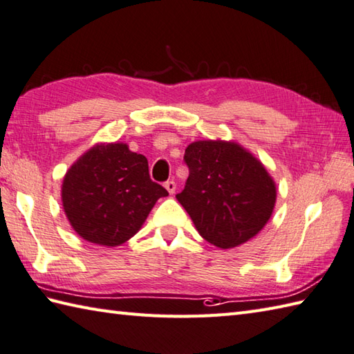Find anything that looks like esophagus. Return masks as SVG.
Wrapping results in <instances>:
<instances>
[{
	"label": "esophagus",
	"mask_w": 354,
	"mask_h": 354,
	"mask_svg": "<svg viewBox=\"0 0 354 354\" xmlns=\"http://www.w3.org/2000/svg\"><path fill=\"white\" fill-rule=\"evenodd\" d=\"M165 187H167V191L169 194H174L176 192V182H172V180H168V182H165Z\"/></svg>",
	"instance_id": "obj_1"
}]
</instances>
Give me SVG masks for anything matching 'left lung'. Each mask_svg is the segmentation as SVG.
Masks as SVG:
<instances>
[{"mask_svg":"<svg viewBox=\"0 0 354 354\" xmlns=\"http://www.w3.org/2000/svg\"><path fill=\"white\" fill-rule=\"evenodd\" d=\"M189 168L177 194L198 234L214 246H240L269 221L277 187L257 158L234 142L200 140L185 151Z\"/></svg>","mask_w":354,"mask_h":354,"instance_id":"8db88e82","label":"left lung"}]
</instances>
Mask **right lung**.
<instances>
[{"mask_svg": "<svg viewBox=\"0 0 354 354\" xmlns=\"http://www.w3.org/2000/svg\"><path fill=\"white\" fill-rule=\"evenodd\" d=\"M168 191L149 177L145 156L125 143L96 145L68 169L62 205L84 240L118 246L129 240Z\"/></svg>", "mask_w": 354, "mask_h": 354, "instance_id": "right-lung-1", "label": "right lung"}]
</instances>
